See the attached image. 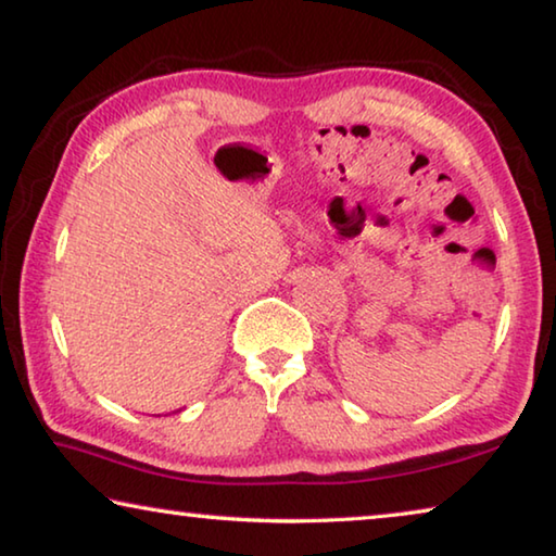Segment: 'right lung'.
Listing matches in <instances>:
<instances>
[{
  "instance_id": "add662e5",
  "label": "right lung",
  "mask_w": 556,
  "mask_h": 556,
  "mask_svg": "<svg viewBox=\"0 0 556 556\" xmlns=\"http://www.w3.org/2000/svg\"><path fill=\"white\" fill-rule=\"evenodd\" d=\"M176 412H181V409H176Z\"/></svg>"
}]
</instances>
